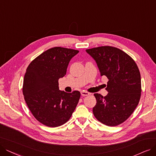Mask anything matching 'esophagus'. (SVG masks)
Instances as JSON below:
<instances>
[{
	"instance_id": "1",
	"label": "esophagus",
	"mask_w": 156,
	"mask_h": 156,
	"mask_svg": "<svg viewBox=\"0 0 156 156\" xmlns=\"http://www.w3.org/2000/svg\"><path fill=\"white\" fill-rule=\"evenodd\" d=\"M80 93H81V95L84 96H84H88V95H90V93L87 92V91H80Z\"/></svg>"
}]
</instances>
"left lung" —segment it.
Segmentation results:
<instances>
[{
	"label": "left lung",
	"instance_id": "1",
	"mask_svg": "<svg viewBox=\"0 0 156 156\" xmlns=\"http://www.w3.org/2000/svg\"><path fill=\"white\" fill-rule=\"evenodd\" d=\"M86 51L95 60L101 76L109 80L106 96L94 94L97 104L93 108V115L108 126L120 125L132 115L140 100L139 68L130 55L116 47L101 46Z\"/></svg>",
	"mask_w": 156,
	"mask_h": 156
}]
</instances>
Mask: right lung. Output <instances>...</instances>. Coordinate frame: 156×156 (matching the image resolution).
<instances>
[{
	"label": "right lung",
	"instance_id": "right-lung-1",
	"mask_svg": "<svg viewBox=\"0 0 156 156\" xmlns=\"http://www.w3.org/2000/svg\"><path fill=\"white\" fill-rule=\"evenodd\" d=\"M79 52L55 47L30 62L25 73L23 94L36 119L43 125L56 127L69 120L80 97L79 91H60L58 80L63 77L70 59Z\"/></svg>",
	"mask_w": 156,
	"mask_h": 156
}]
</instances>
